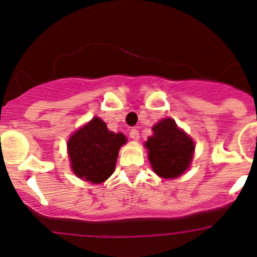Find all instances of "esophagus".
<instances>
[{
	"mask_svg": "<svg viewBox=\"0 0 257 257\" xmlns=\"http://www.w3.org/2000/svg\"><path fill=\"white\" fill-rule=\"evenodd\" d=\"M129 137H131L133 140H139L140 138L139 131H138V129H132L131 133H129Z\"/></svg>",
	"mask_w": 257,
	"mask_h": 257,
	"instance_id": "obj_1",
	"label": "esophagus"
}]
</instances>
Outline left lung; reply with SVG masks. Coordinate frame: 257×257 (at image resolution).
Instances as JSON below:
<instances>
[{
    "instance_id": "obj_1",
    "label": "left lung",
    "mask_w": 257,
    "mask_h": 257,
    "mask_svg": "<svg viewBox=\"0 0 257 257\" xmlns=\"http://www.w3.org/2000/svg\"><path fill=\"white\" fill-rule=\"evenodd\" d=\"M145 148L155 174L163 178H176L190 167L194 143L171 118L161 119L153 126Z\"/></svg>"
}]
</instances>
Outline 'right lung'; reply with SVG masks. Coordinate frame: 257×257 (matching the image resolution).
Listing matches in <instances>:
<instances>
[{"mask_svg":"<svg viewBox=\"0 0 257 257\" xmlns=\"http://www.w3.org/2000/svg\"><path fill=\"white\" fill-rule=\"evenodd\" d=\"M125 143L124 134L109 132L101 118H92L67 142L72 171L88 182H104L114 172L118 151Z\"/></svg>","mask_w":257,"mask_h":257,"instance_id":"1","label":"right lung"}]
</instances>
